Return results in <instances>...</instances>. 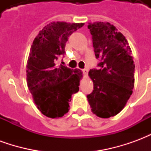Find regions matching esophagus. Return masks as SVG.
<instances>
[{"instance_id":"1","label":"esophagus","mask_w":151,"mask_h":151,"mask_svg":"<svg viewBox=\"0 0 151 151\" xmlns=\"http://www.w3.org/2000/svg\"><path fill=\"white\" fill-rule=\"evenodd\" d=\"M82 72H83V73H84V75L86 76V75H87V73H88V69H82Z\"/></svg>"}]
</instances>
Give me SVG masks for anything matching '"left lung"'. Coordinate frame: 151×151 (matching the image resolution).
<instances>
[{"label": "left lung", "instance_id": "left-lung-1", "mask_svg": "<svg viewBox=\"0 0 151 151\" xmlns=\"http://www.w3.org/2000/svg\"><path fill=\"white\" fill-rule=\"evenodd\" d=\"M88 29L100 62L99 69L89 71L94 90L87 99L93 113L109 118L124 108L133 93L135 65L132 51L125 37L109 22L89 23Z\"/></svg>", "mask_w": 151, "mask_h": 151}]
</instances>
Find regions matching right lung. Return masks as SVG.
Returning a JSON list of instances; mask_svg holds the SVG:
<instances>
[{
    "mask_svg": "<svg viewBox=\"0 0 151 151\" xmlns=\"http://www.w3.org/2000/svg\"><path fill=\"white\" fill-rule=\"evenodd\" d=\"M83 25L51 22L40 31L31 45L27 65V86L38 109L50 118L67 113L71 96L79 91L82 71L56 63L65 52L69 35Z\"/></svg>",
    "mask_w": 151,
    "mask_h": 151,
    "instance_id": "right-lung-1",
    "label": "right lung"
}]
</instances>
